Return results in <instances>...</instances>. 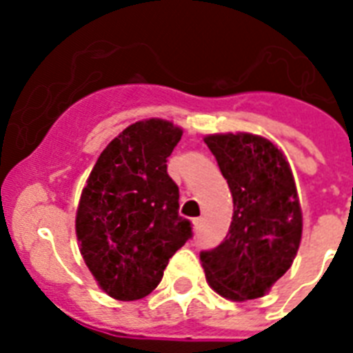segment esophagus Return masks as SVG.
Here are the masks:
<instances>
[{"label": "esophagus", "instance_id": "obj_1", "mask_svg": "<svg viewBox=\"0 0 353 353\" xmlns=\"http://www.w3.org/2000/svg\"><path fill=\"white\" fill-rule=\"evenodd\" d=\"M192 223H194V229H196V231H201V227H203V218H196Z\"/></svg>", "mask_w": 353, "mask_h": 353}]
</instances>
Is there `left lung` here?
<instances>
[{
	"mask_svg": "<svg viewBox=\"0 0 353 353\" xmlns=\"http://www.w3.org/2000/svg\"><path fill=\"white\" fill-rule=\"evenodd\" d=\"M232 194V221L220 245L199 252L210 288L231 301L262 296L295 260L302 212L288 161L251 133L209 135Z\"/></svg>",
	"mask_w": 353,
	"mask_h": 353,
	"instance_id": "obj_1",
	"label": "left lung"
}]
</instances>
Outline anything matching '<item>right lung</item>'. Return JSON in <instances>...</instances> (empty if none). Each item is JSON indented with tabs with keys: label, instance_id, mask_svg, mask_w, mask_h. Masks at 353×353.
<instances>
[{
	"label": "right lung",
	"instance_id": "add662e5",
	"mask_svg": "<svg viewBox=\"0 0 353 353\" xmlns=\"http://www.w3.org/2000/svg\"><path fill=\"white\" fill-rule=\"evenodd\" d=\"M181 135L161 119L128 126L102 152L82 190L80 252L113 299L152 293L174 252L192 238V223L179 216V188L166 172Z\"/></svg>",
	"mask_w": 353,
	"mask_h": 353
}]
</instances>
